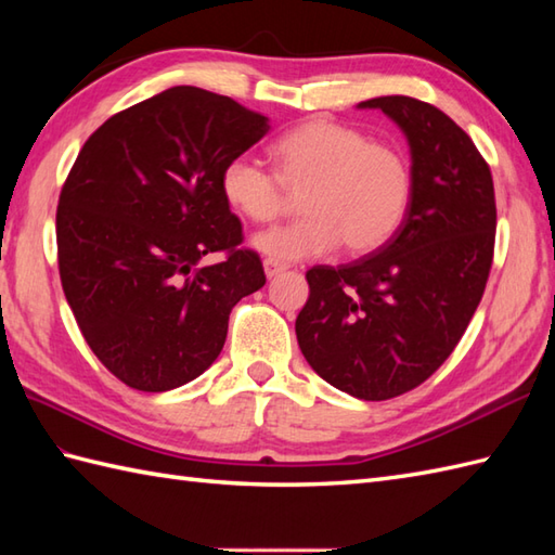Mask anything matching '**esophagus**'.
<instances>
[{
  "label": "esophagus",
  "mask_w": 555,
  "mask_h": 555,
  "mask_svg": "<svg viewBox=\"0 0 555 555\" xmlns=\"http://www.w3.org/2000/svg\"><path fill=\"white\" fill-rule=\"evenodd\" d=\"M288 267L284 264V262H276V259H264V274H267V279H274V276H279L281 271H286Z\"/></svg>",
  "instance_id": "34e87169"
}]
</instances>
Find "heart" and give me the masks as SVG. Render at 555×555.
<instances>
[{"label": "heart", "mask_w": 555, "mask_h": 555, "mask_svg": "<svg viewBox=\"0 0 555 555\" xmlns=\"http://www.w3.org/2000/svg\"><path fill=\"white\" fill-rule=\"evenodd\" d=\"M276 173L253 157L223 164L221 195L241 217L267 223L300 195L302 219L257 233L255 250L276 262L322 257L344 247L352 255L372 253L398 231L412 197L408 155L391 143L324 116L281 133L271 145Z\"/></svg>", "instance_id": "heart-1"}]
</instances>
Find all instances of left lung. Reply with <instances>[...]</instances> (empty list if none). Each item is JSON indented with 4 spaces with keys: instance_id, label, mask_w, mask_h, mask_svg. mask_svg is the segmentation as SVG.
Returning <instances> with one entry per match:
<instances>
[{
    "instance_id": "1",
    "label": "left lung",
    "mask_w": 555,
    "mask_h": 555,
    "mask_svg": "<svg viewBox=\"0 0 555 555\" xmlns=\"http://www.w3.org/2000/svg\"><path fill=\"white\" fill-rule=\"evenodd\" d=\"M358 109H382L403 131L410 207L372 255L308 271L296 336L324 382L386 400L429 379L463 338L489 279L496 199L487 162L441 109L403 95Z\"/></svg>"
}]
</instances>
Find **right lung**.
Returning <instances> with one entry per match:
<instances>
[{"mask_svg": "<svg viewBox=\"0 0 555 555\" xmlns=\"http://www.w3.org/2000/svg\"><path fill=\"white\" fill-rule=\"evenodd\" d=\"M264 114L176 86L104 121L59 195L64 296L116 379L162 393L219 358L229 314L264 286L221 195L223 164L269 133ZM227 251L217 266H199Z\"/></svg>", "mask_w": 555, "mask_h": 555, "instance_id": "add662e5", "label": "right lung"}]
</instances>
